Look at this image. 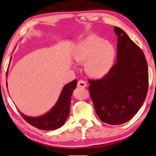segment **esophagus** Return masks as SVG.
<instances>
[{
    "label": "esophagus",
    "instance_id": "obj_1",
    "mask_svg": "<svg viewBox=\"0 0 156 156\" xmlns=\"http://www.w3.org/2000/svg\"><path fill=\"white\" fill-rule=\"evenodd\" d=\"M87 86V83L83 80H80L78 82V88H86Z\"/></svg>",
    "mask_w": 156,
    "mask_h": 156
}]
</instances>
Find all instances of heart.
<instances>
[{
	"label": "heart",
	"instance_id": "1",
	"mask_svg": "<svg viewBox=\"0 0 156 156\" xmlns=\"http://www.w3.org/2000/svg\"><path fill=\"white\" fill-rule=\"evenodd\" d=\"M115 57L114 45L96 36H89L80 41L73 51L75 61L85 64L87 73L95 78H102L110 71Z\"/></svg>",
	"mask_w": 156,
	"mask_h": 156
}]
</instances>
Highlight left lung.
Masks as SVG:
<instances>
[{"instance_id":"8db88e82","label":"left lung","mask_w":156,"mask_h":156,"mask_svg":"<svg viewBox=\"0 0 156 156\" xmlns=\"http://www.w3.org/2000/svg\"><path fill=\"white\" fill-rule=\"evenodd\" d=\"M118 36L117 57L101 79L88 80L89 92L100 120L120 125L142 106L148 89V68L144 53L124 30L114 27Z\"/></svg>"}]
</instances>
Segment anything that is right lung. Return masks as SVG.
Listing matches in <instances>:
<instances>
[{
	"instance_id": "add662e5",
	"label": "right lung",
	"mask_w": 156,
	"mask_h": 156,
	"mask_svg": "<svg viewBox=\"0 0 156 156\" xmlns=\"http://www.w3.org/2000/svg\"><path fill=\"white\" fill-rule=\"evenodd\" d=\"M76 86L77 80L66 85L57 103L45 115L39 117H30L20 112V115L27 123L40 130H53L61 128L69 115L71 95Z\"/></svg>"
}]
</instances>
